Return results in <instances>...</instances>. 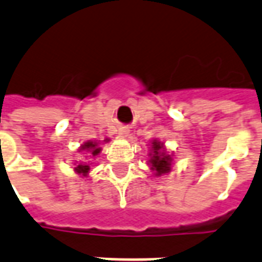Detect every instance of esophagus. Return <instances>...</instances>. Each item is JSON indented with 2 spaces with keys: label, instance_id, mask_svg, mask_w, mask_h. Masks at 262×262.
Listing matches in <instances>:
<instances>
[{
  "label": "esophagus",
  "instance_id": "34e87169",
  "mask_svg": "<svg viewBox=\"0 0 262 262\" xmlns=\"http://www.w3.org/2000/svg\"><path fill=\"white\" fill-rule=\"evenodd\" d=\"M127 133H129V130H126V129H123V130H121V132H119V135L122 136V137H126V136H127Z\"/></svg>",
  "mask_w": 262,
  "mask_h": 262
}]
</instances>
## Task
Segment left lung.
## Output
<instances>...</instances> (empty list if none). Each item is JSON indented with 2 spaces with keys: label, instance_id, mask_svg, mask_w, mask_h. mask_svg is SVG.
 Returning a JSON list of instances; mask_svg holds the SVG:
<instances>
[{
  "label": "left lung",
  "instance_id": "1",
  "mask_svg": "<svg viewBox=\"0 0 262 262\" xmlns=\"http://www.w3.org/2000/svg\"><path fill=\"white\" fill-rule=\"evenodd\" d=\"M148 152V166L154 176L161 177L170 173L174 165V154L169 152L163 141L154 139L149 141Z\"/></svg>",
  "mask_w": 262,
  "mask_h": 262
}]
</instances>
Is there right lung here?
<instances>
[{
  "label": "right lung",
  "mask_w": 262,
  "mask_h": 262,
  "mask_svg": "<svg viewBox=\"0 0 262 262\" xmlns=\"http://www.w3.org/2000/svg\"><path fill=\"white\" fill-rule=\"evenodd\" d=\"M110 139H105L103 141L100 140H88L85 141L79 148H78V152H82L83 157L88 158V159H92V158H96L101 152V144L104 143H108ZM91 162H78L74 167V173L79 177H88L89 176V170H91Z\"/></svg>",
  "instance_id": "1"
}]
</instances>
